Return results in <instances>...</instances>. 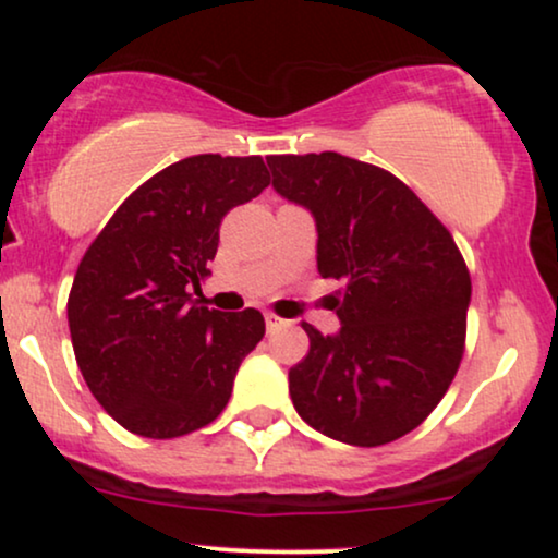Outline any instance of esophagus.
I'll use <instances>...</instances> for the list:
<instances>
[{
	"instance_id": "34e87169",
	"label": "esophagus",
	"mask_w": 558,
	"mask_h": 558,
	"mask_svg": "<svg viewBox=\"0 0 558 558\" xmlns=\"http://www.w3.org/2000/svg\"><path fill=\"white\" fill-rule=\"evenodd\" d=\"M265 323H267V330H275L283 325V319H280L278 315H265Z\"/></svg>"
}]
</instances>
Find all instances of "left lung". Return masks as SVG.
Here are the masks:
<instances>
[{
  "label": "left lung",
  "instance_id": "left-lung-1",
  "mask_svg": "<svg viewBox=\"0 0 558 558\" xmlns=\"http://www.w3.org/2000/svg\"><path fill=\"white\" fill-rule=\"evenodd\" d=\"M272 189L317 226V270L343 280L341 330L310 323L288 373L299 417L349 446H383L427 420L464 354L472 280L444 222L388 170L323 151L272 155Z\"/></svg>",
  "mask_w": 558,
  "mask_h": 558
}]
</instances>
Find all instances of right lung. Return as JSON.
Listing matches in <instances>:
<instances>
[{
	"mask_svg": "<svg viewBox=\"0 0 558 558\" xmlns=\"http://www.w3.org/2000/svg\"><path fill=\"white\" fill-rule=\"evenodd\" d=\"M270 185L262 157H185L141 183L83 254L68 299L75 362L94 399L144 438H178L226 409L257 310L191 304L230 209Z\"/></svg>",
	"mask_w": 558,
	"mask_h": 558,
	"instance_id": "right-lung-1",
	"label": "right lung"
}]
</instances>
